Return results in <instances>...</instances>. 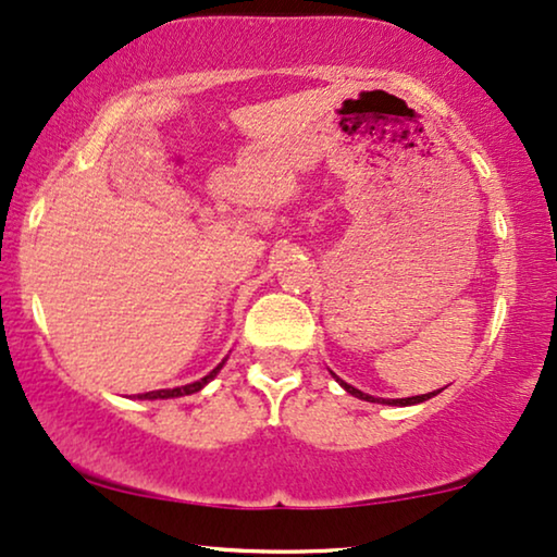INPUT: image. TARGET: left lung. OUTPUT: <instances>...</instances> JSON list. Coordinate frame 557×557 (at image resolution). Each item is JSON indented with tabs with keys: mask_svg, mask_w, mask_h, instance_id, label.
<instances>
[{
	"mask_svg": "<svg viewBox=\"0 0 557 557\" xmlns=\"http://www.w3.org/2000/svg\"><path fill=\"white\" fill-rule=\"evenodd\" d=\"M334 375V372H332ZM334 380H337V383L345 387V391L349 393V395H355V398H360V400H368V403H385V406H416V403H423V400H429V398H433V395H436L438 391H433V393H425V395H413V398H375V395H368V393H362V391H357V387H352L349 383H345V380H339L337 375H334Z\"/></svg>",
	"mask_w": 557,
	"mask_h": 557,
	"instance_id": "8db88e82",
	"label": "left lung"
}]
</instances>
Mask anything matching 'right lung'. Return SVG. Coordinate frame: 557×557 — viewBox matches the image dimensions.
Wrapping results in <instances>:
<instances>
[{
    "label": "right lung",
    "instance_id": "1",
    "mask_svg": "<svg viewBox=\"0 0 557 557\" xmlns=\"http://www.w3.org/2000/svg\"><path fill=\"white\" fill-rule=\"evenodd\" d=\"M223 364H225V360L220 362L215 370L208 372V375L200 377V380H195V383H189V385H180V387H166V391H151V393L136 395V398H139V400H166V398H182V395H193V393H197V391H202V387L208 385L210 380H215L218 372L223 370Z\"/></svg>",
    "mask_w": 557,
    "mask_h": 557
}]
</instances>
